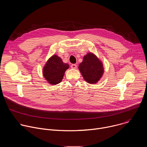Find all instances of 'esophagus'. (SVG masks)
Wrapping results in <instances>:
<instances>
[{
  "label": "esophagus",
  "mask_w": 147,
  "mask_h": 147,
  "mask_svg": "<svg viewBox=\"0 0 147 147\" xmlns=\"http://www.w3.org/2000/svg\"><path fill=\"white\" fill-rule=\"evenodd\" d=\"M71 67L73 69H76L77 68V65L76 64H73L71 65Z\"/></svg>",
  "instance_id": "1"
}]
</instances>
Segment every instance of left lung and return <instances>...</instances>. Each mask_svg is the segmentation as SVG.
Segmentation results:
<instances>
[{
	"instance_id": "left-lung-1",
	"label": "left lung",
	"mask_w": 147,
	"mask_h": 147,
	"mask_svg": "<svg viewBox=\"0 0 147 147\" xmlns=\"http://www.w3.org/2000/svg\"><path fill=\"white\" fill-rule=\"evenodd\" d=\"M78 69L84 79L90 84L96 83L103 74L102 63L96 55L88 53L84 56Z\"/></svg>"
}]
</instances>
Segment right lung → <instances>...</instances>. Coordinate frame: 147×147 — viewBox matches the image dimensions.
<instances>
[{"label": "right lung", "instance_id": "1", "mask_svg": "<svg viewBox=\"0 0 147 147\" xmlns=\"http://www.w3.org/2000/svg\"><path fill=\"white\" fill-rule=\"evenodd\" d=\"M69 68L67 63H65L60 57L55 55L49 59L44 67L43 75L50 84L56 85L61 81Z\"/></svg>", "mask_w": 147, "mask_h": 147}]
</instances>
